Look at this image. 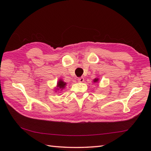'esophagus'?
Masks as SVG:
<instances>
[{
    "mask_svg": "<svg viewBox=\"0 0 151 151\" xmlns=\"http://www.w3.org/2000/svg\"><path fill=\"white\" fill-rule=\"evenodd\" d=\"M78 81L79 82H83L84 81V78H83V77L78 78Z\"/></svg>",
    "mask_w": 151,
    "mask_h": 151,
    "instance_id": "34e87169",
    "label": "esophagus"
}]
</instances>
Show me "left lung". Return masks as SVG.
<instances>
[{"label": "left lung", "instance_id": "1", "mask_svg": "<svg viewBox=\"0 0 151 151\" xmlns=\"http://www.w3.org/2000/svg\"><path fill=\"white\" fill-rule=\"evenodd\" d=\"M93 81H94V82H97L98 81V78H95Z\"/></svg>", "mask_w": 151, "mask_h": 151}]
</instances>
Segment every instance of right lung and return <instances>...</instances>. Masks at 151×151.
<instances>
[{
    "mask_svg": "<svg viewBox=\"0 0 151 151\" xmlns=\"http://www.w3.org/2000/svg\"><path fill=\"white\" fill-rule=\"evenodd\" d=\"M66 84L65 82H63L62 80H60V81L58 82V89H63L65 88V86Z\"/></svg>",
    "mask_w": 151,
    "mask_h": 151,
    "instance_id": "add662e5",
    "label": "right lung"
}]
</instances>
